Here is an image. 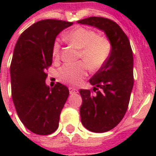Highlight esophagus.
I'll return each instance as SVG.
<instances>
[{
    "mask_svg": "<svg viewBox=\"0 0 156 156\" xmlns=\"http://www.w3.org/2000/svg\"><path fill=\"white\" fill-rule=\"evenodd\" d=\"M69 93H70V94H77L78 93V90L74 88H72V87H69Z\"/></svg>",
    "mask_w": 156,
    "mask_h": 156,
    "instance_id": "1",
    "label": "esophagus"
}]
</instances>
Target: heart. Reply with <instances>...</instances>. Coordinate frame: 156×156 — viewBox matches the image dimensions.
Segmentation results:
<instances>
[{"label": "heart", "mask_w": 156, "mask_h": 156, "mask_svg": "<svg viewBox=\"0 0 156 156\" xmlns=\"http://www.w3.org/2000/svg\"><path fill=\"white\" fill-rule=\"evenodd\" d=\"M69 44L80 49L79 58L84 62L67 63L59 70V78L67 84L78 85L87 75V67L89 70H98L104 65L109 56L111 46L107 38L92 30L84 27L73 29L65 36ZM60 41H56L52 47V56L58 60L60 56Z\"/></svg>", "instance_id": "obj_1"}]
</instances>
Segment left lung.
I'll return each mask as SVG.
<instances>
[{
	"mask_svg": "<svg viewBox=\"0 0 156 156\" xmlns=\"http://www.w3.org/2000/svg\"><path fill=\"white\" fill-rule=\"evenodd\" d=\"M78 23L103 31L111 45L106 62L89 80L93 91H79L82 124L92 132L104 133L117 126L127 111L134 85L133 52L126 34L110 19L91 16Z\"/></svg>",
	"mask_w": 156,
	"mask_h": 156,
	"instance_id": "1",
	"label": "left lung"
}]
</instances>
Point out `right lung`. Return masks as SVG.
Masks as SVG:
<instances>
[{"instance_id":"add662e5","label":"right lung","mask_w":156,"mask_h":156,"mask_svg":"<svg viewBox=\"0 0 156 156\" xmlns=\"http://www.w3.org/2000/svg\"><path fill=\"white\" fill-rule=\"evenodd\" d=\"M73 22L47 19L22 32L14 48L10 68L12 100L19 119L32 133L48 135L57 130L69 95L65 85L46 84L45 73L52 62L57 36Z\"/></svg>"}]
</instances>
